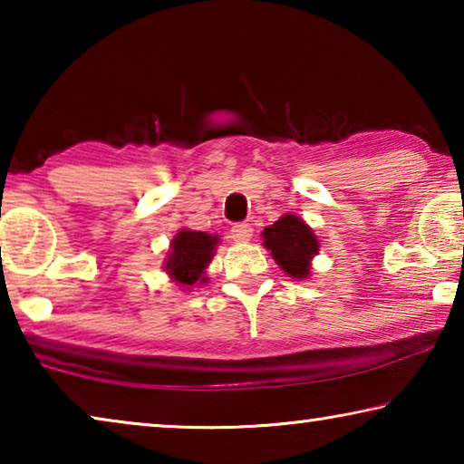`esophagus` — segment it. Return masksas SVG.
Here are the masks:
<instances>
[{
	"mask_svg": "<svg viewBox=\"0 0 464 464\" xmlns=\"http://www.w3.org/2000/svg\"><path fill=\"white\" fill-rule=\"evenodd\" d=\"M251 237H254V229H251V227L246 223L235 225L231 229V239L235 243H249Z\"/></svg>",
	"mask_w": 464,
	"mask_h": 464,
	"instance_id": "34e87169",
	"label": "esophagus"
}]
</instances>
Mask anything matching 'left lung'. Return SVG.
Listing matches in <instances>:
<instances>
[{
  "instance_id": "obj_1",
  "label": "left lung",
  "mask_w": 464,
  "mask_h": 464,
  "mask_svg": "<svg viewBox=\"0 0 464 464\" xmlns=\"http://www.w3.org/2000/svg\"><path fill=\"white\" fill-rule=\"evenodd\" d=\"M262 237L274 262L290 278L304 280L311 276V262L319 254V239L301 217L293 213L282 215L276 223L266 227Z\"/></svg>"
}]
</instances>
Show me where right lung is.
Here are the masks:
<instances>
[{
  "instance_id": "right-lung-1",
  "label": "right lung",
  "mask_w": 464,
  "mask_h": 464,
  "mask_svg": "<svg viewBox=\"0 0 464 464\" xmlns=\"http://www.w3.org/2000/svg\"><path fill=\"white\" fill-rule=\"evenodd\" d=\"M218 243H221L218 235L179 229L169 243L163 270H166L171 282H176L184 290L207 285V268L213 262Z\"/></svg>"
}]
</instances>
